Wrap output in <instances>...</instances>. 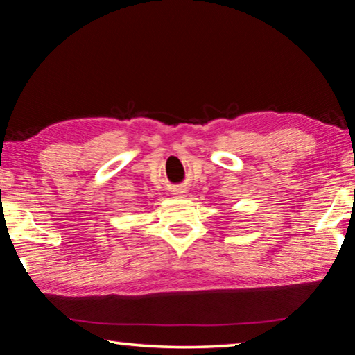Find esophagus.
Instances as JSON below:
<instances>
[{"label":"esophagus","instance_id":"1","mask_svg":"<svg viewBox=\"0 0 355 355\" xmlns=\"http://www.w3.org/2000/svg\"><path fill=\"white\" fill-rule=\"evenodd\" d=\"M184 192H186V188H178L175 194H177L178 197H183V196H184Z\"/></svg>","mask_w":355,"mask_h":355}]
</instances>
